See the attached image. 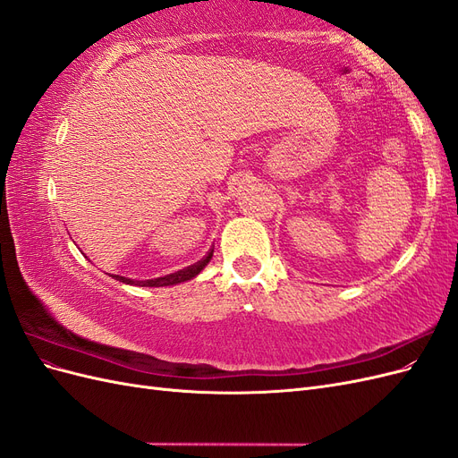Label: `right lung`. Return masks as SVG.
Segmentation results:
<instances>
[{
	"label": "right lung",
	"mask_w": 458,
	"mask_h": 458,
	"mask_svg": "<svg viewBox=\"0 0 458 458\" xmlns=\"http://www.w3.org/2000/svg\"><path fill=\"white\" fill-rule=\"evenodd\" d=\"M214 256V250L208 252L206 258H202L200 261H197L195 266H189L182 271H175V273H170L165 276H158V279H147V281H135V279H128V276H122V275H110L113 279L120 281V283H126V284H133V286H174V284H179V283H185V281H191L195 279V276L210 263Z\"/></svg>",
	"instance_id": "obj_1"
}]
</instances>
